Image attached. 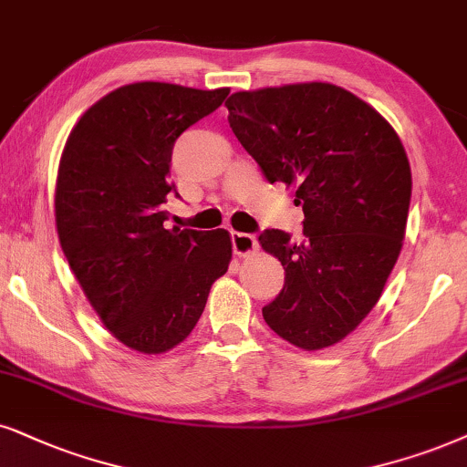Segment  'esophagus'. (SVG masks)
<instances>
[{"label":"esophagus","instance_id":"obj_1","mask_svg":"<svg viewBox=\"0 0 467 467\" xmlns=\"http://www.w3.org/2000/svg\"><path fill=\"white\" fill-rule=\"evenodd\" d=\"M230 241H233V250L237 256H247V254H252L258 245V241L254 234L237 233V230H233V233H230Z\"/></svg>","mask_w":467,"mask_h":467}]
</instances>
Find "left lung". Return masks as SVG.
I'll return each mask as SVG.
<instances>
[{
  "mask_svg": "<svg viewBox=\"0 0 467 467\" xmlns=\"http://www.w3.org/2000/svg\"><path fill=\"white\" fill-rule=\"evenodd\" d=\"M226 108L267 181L293 187L304 209V239L275 228L258 237L286 274L265 323L299 349H326L375 308L403 247L411 198L403 144L379 111L321 81L234 92Z\"/></svg>",
  "mask_w": 467,
  "mask_h": 467,
  "instance_id": "left-lung-1",
  "label": "left lung"
}]
</instances>
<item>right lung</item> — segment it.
Masks as SVG:
<instances>
[{
    "instance_id": "1",
    "label": "right lung",
    "mask_w": 467,
    "mask_h": 467,
    "mask_svg": "<svg viewBox=\"0 0 467 467\" xmlns=\"http://www.w3.org/2000/svg\"><path fill=\"white\" fill-rule=\"evenodd\" d=\"M228 92L161 81L122 86L79 118L62 150V252L103 326L140 353H165L192 334L233 258L228 230L163 228V204L176 192L174 141Z\"/></svg>"
}]
</instances>
